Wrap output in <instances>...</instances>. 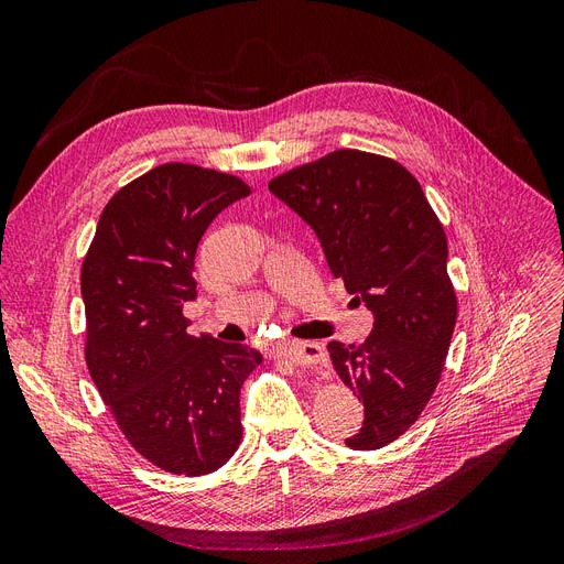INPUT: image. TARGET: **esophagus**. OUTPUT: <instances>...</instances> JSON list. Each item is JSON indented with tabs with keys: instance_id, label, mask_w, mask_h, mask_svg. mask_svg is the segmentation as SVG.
I'll return each mask as SVG.
<instances>
[{
	"instance_id": "34e87169",
	"label": "esophagus",
	"mask_w": 564,
	"mask_h": 564,
	"mask_svg": "<svg viewBox=\"0 0 564 564\" xmlns=\"http://www.w3.org/2000/svg\"><path fill=\"white\" fill-rule=\"evenodd\" d=\"M285 356L293 360L295 365L308 367V365H325L327 362V352L323 344L318 341H297V344H288L283 346Z\"/></svg>"
}]
</instances>
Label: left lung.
I'll list each match as a JSON object with an SVG mask.
<instances>
[{
    "label": "left lung",
    "instance_id": "obj_1",
    "mask_svg": "<svg viewBox=\"0 0 564 564\" xmlns=\"http://www.w3.org/2000/svg\"><path fill=\"white\" fill-rule=\"evenodd\" d=\"M269 191L314 229L332 274L373 316L365 344L327 348L365 404L346 446L381 448L419 421L446 362L457 300L444 227L402 164L362 151L297 166Z\"/></svg>",
    "mask_w": 564,
    "mask_h": 564
}]
</instances>
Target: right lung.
<instances>
[{"mask_svg": "<svg viewBox=\"0 0 564 564\" xmlns=\"http://www.w3.org/2000/svg\"><path fill=\"white\" fill-rule=\"evenodd\" d=\"M246 195L237 176L160 164L104 206L83 260L90 377L128 442L172 474H212L241 442L239 390L262 352L187 335L183 304L208 225Z\"/></svg>", "mask_w": 564, "mask_h": 564, "instance_id": "1", "label": "right lung"}]
</instances>
